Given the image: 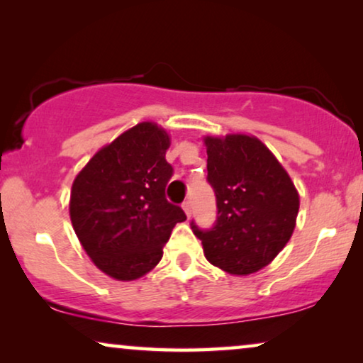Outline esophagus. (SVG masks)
<instances>
[{
	"label": "esophagus",
	"instance_id": "34e87169",
	"mask_svg": "<svg viewBox=\"0 0 363 363\" xmlns=\"http://www.w3.org/2000/svg\"><path fill=\"white\" fill-rule=\"evenodd\" d=\"M182 208H184V212H186L187 217L192 216V203H191V201L184 202V203H182Z\"/></svg>",
	"mask_w": 363,
	"mask_h": 363
}]
</instances>
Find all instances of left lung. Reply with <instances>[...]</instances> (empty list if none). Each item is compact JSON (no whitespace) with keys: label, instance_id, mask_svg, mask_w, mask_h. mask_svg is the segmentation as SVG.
<instances>
[{"label":"left lung","instance_id":"obj_1","mask_svg":"<svg viewBox=\"0 0 363 363\" xmlns=\"http://www.w3.org/2000/svg\"><path fill=\"white\" fill-rule=\"evenodd\" d=\"M207 181L217 199V220L202 230L203 253L213 267L245 277L269 264L289 242L299 194L272 151L248 135L206 136Z\"/></svg>","mask_w":363,"mask_h":363}]
</instances>
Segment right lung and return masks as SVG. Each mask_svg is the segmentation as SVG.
I'll list each match as a JSON object with an SVG mask.
<instances>
[{"instance_id": "1", "label": "right lung", "mask_w": 363, "mask_h": 363, "mask_svg": "<svg viewBox=\"0 0 363 363\" xmlns=\"http://www.w3.org/2000/svg\"><path fill=\"white\" fill-rule=\"evenodd\" d=\"M169 135L143 121L101 147L72 184L70 220L96 268L118 281L145 277L160 263L179 206L167 202Z\"/></svg>"}]
</instances>
